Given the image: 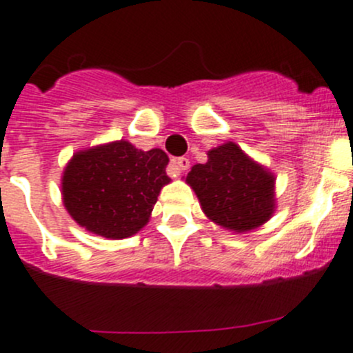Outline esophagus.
Listing matches in <instances>:
<instances>
[{"label":"esophagus","mask_w":353,"mask_h":353,"mask_svg":"<svg viewBox=\"0 0 353 353\" xmlns=\"http://www.w3.org/2000/svg\"><path fill=\"white\" fill-rule=\"evenodd\" d=\"M174 163H176L177 172L179 174H183L184 170L190 169V159H186V157H179V159L174 160Z\"/></svg>","instance_id":"1"}]
</instances>
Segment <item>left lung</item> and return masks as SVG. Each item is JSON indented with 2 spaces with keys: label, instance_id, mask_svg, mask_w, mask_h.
Returning a JSON list of instances; mask_svg holds the SVG:
<instances>
[{
  "label": "left lung",
  "instance_id": "8db88e82",
  "mask_svg": "<svg viewBox=\"0 0 353 353\" xmlns=\"http://www.w3.org/2000/svg\"><path fill=\"white\" fill-rule=\"evenodd\" d=\"M208 160L191 167L186 183L203 213L216 225L243 234L268 222L276 208L275 176L234 141L208 150Z\"/></svg>",
  "mask_w": 353,
  "mask_h": 353
}]
</instances>
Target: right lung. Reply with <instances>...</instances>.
Listing matches in <instances>:
<instances>
[{
    "label": "right lung",
    "mask_w": 353,
    "mask_h": 353,
    "mask_svg": "<svg viewBox=\"0 0 353 353\" xmlns=\"http://www.w3.org/2000/svg\"><path fill=\"white\" fill-rule=\"evenodd\" d=\"M169 157L126 140L78 150L63 170V205L85 230L126 239L148 223L160 190L170 183Z\"/></svg>",
    "instance_id": "obj_1"
}]
</instances>
